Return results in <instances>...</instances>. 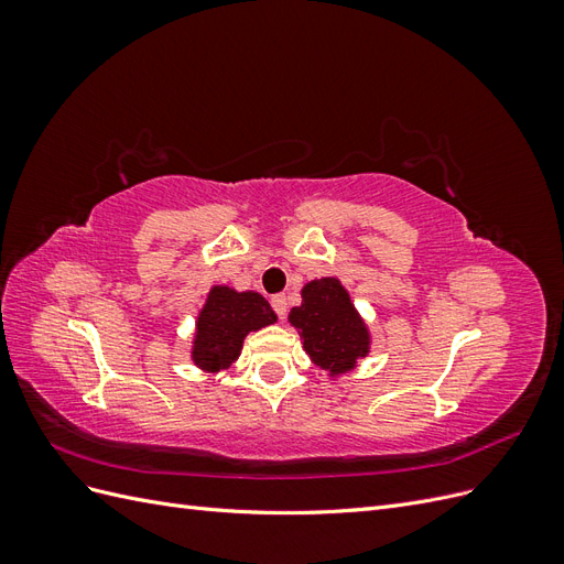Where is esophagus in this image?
<instances>
[{
	"instance_id": "obj_1",
	"label": "esophagus",
	"mask_w": 564,
	"mask_h": 564,
	"mask_svg": "<svg viewBox=\"0 0 564 564\" xmlns=\"http://www.w3.org/2000/svg\"><path fill=\"white\" fill-rule=\"evenodd\" d=\"M270 303H272V311L278 313V317H280V319H284V317H286V311H289V301H286V296H284V294H278V296H272V299H270Z\"/></svg>"
}]
</instances>
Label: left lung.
Here are the masks:
<instances>
[{
    "instance_id": "8db88e82",
    "label": "left lung",
    "mask_w": 564,
    "mask_h": 564,
    "mask_svg": "<svg viewBox=\"0 0 564 564\" xmlns=\"http://www.w3.org/2000/svg\"><path fill=\"white\" fill-rule=\"evenodd\" d=\"M301 305L289 313L311 360L332 377L355 369L369 352V332L336 278L313 280L301 289Z\"/></svg>"
}]
</instances>
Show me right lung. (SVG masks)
<instances>
[{
    "label": "right lung",
    "instance_id": "obj_1",
    "mask_svg": "<svg viewBox=\"0 0 564 564\" xmlns=\"http://www.w3.org/2000/svg\"><path fill=\"white\" fill-rule=\"evenodd\" d=\"M278 319L270 303L256 292L212 286L199 311L193 340V362L204 371L228 369L240 357L245 336Z\"/></svg>",
    "mask_w": 564,
    "mask_h": 564
}]
</instances>
